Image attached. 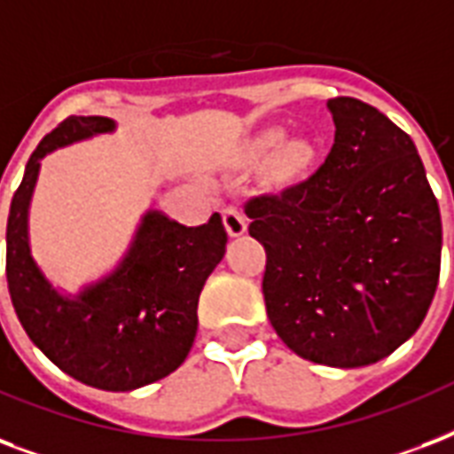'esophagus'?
Segmentation results:
<instances>
[{
	"instance_id": "34e87169",
	"label": "esophagus",
	"mask_w": 454,
	"mask_h": 454,
	"mask_svg": "<svg viewBox=\"0 0 454 454\" xmlns=\"http://www.w3.org/2000/svg\"><path fill=\"white\" fill-rule=\"evenodd\" d=\"M221 216H223V226H226L228 235H242L245 231H247V221H245V216H242V212L238 209V207H233V204H228V207H223V212H221Z\"/></svg>"
}]
</instances>
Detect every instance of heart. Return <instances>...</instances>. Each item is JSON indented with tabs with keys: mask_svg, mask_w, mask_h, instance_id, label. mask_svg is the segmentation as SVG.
<instances>
[{
	"mask_svg": "<svg viewBox=\"0 0 454 454\" xmlns=\"http://www.w3.org/2000/svg\"><path fill=\"white\" fill-rule=\"evenodd\" d=\"M283 140H286V130H281V128H269V130H264V133H259L254 137L252 152H254V157L264 159L278 150ZM311 159H314V147L307 140H290L276 154L273 173H276L278 181H290V178H297L300 173L307 171Z\"/></svg>",
	"mask_w": 454,
	"mask_h": 454,
	"instance_id": "heart-1",
	"label": "heart"
}]
</instances>
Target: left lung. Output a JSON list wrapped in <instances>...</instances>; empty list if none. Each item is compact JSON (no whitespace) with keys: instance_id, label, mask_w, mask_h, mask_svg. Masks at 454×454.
I'll return each instance as SVG.
<instances>
[{"instance_id":"obj_1","label":"left lung","mask_w":454,"mask_h":454,"mask_svg":"<svg viewBox=\"0 0 454 454\" xmlns=\"http://www.w3.org/2000/svg\"><path fill=\"white\" fill-rule=\"evenodd\" d=\"M335 140L297 185L245 202L266 314L302 359L366 366L421 326L441 276V209L411 137L372 104L328 99Z\"/></svg>"}]
</instances>
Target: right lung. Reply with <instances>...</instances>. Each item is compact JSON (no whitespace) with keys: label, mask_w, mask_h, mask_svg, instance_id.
Returning <instances> with one entry per match:
<instances>
[{"label":"right lung","mask_w":454,"mask_h":454,"mask_svg":"<svg viewBox=\"0 0 454 454\" xmlns=\"http://www.w3.org/2000/svg\"><path fill=\"white\" fill-rule=\"evenodd\" d=\"M104 116H68L30 154L6 221V283L27 338L81 383L133 390L176 372L197 333L204 281L226 252L219 214L202 226H183L147 212L128 257L81 295H59L35 266L27 247V204L40 159L90 135L109 133Z\"/></svg>","instance_id":"right-lung-1"}]
</instances>
